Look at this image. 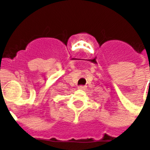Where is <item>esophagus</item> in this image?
<instances>
[{
	"label": "esophagus",
	"mask_w": 150,
	"mask_h": 150,
	"mask_svg": "<svg viewBox=\"0 0 150 150\" xmlns=\"http://www.w3.org/2000/svg\"><path fill=\"white\" fill-rule=\"evenodd\" d=\"M78 88H79V89L85 90L86 88V86H78Z\"/></svg>",
	"instance_id": "1"
}]
</instances>
